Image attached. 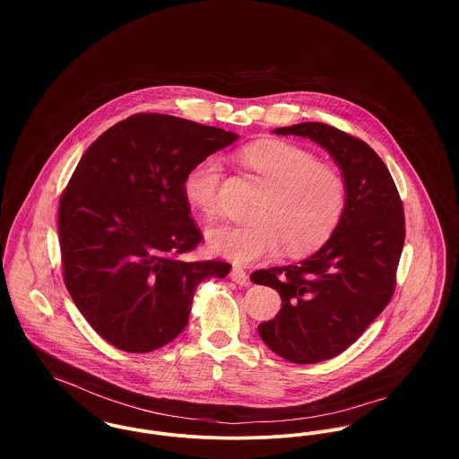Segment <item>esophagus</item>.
I'll return each instance as SVG.
<instances>
[{"instance_id":"34e87169","label":"esophagus","mask_w":459,"mask_h":459,"mask_svg":"<svg viewBox=\"0 0 459 459\" xmlns=\"http://www.w3.org/2000/svg\"><path fill=\"white\" fill-rule=\"evenodd\" d=\"M230 277H231L235 282H238L240 286L249 284V275H247V272H246L244 268H240V266H233Z\"/></svg>"}]
</instances>
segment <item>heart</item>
I'll list each match as a JSON object with an SVG mask.
<instances>
[{"label": "heart", "mask_w": 459, "mask_h": 459, "mask_svg": "<svg viewBox=\"0 0 459 459\" xmlns=\"http://www.w3.org/2000/svg\"><path fill=\"white\" fill-rule=\"evenodd\" d=\"M242 162L268 186L251 208V221L213 222L206 230L208 247L240 264L275 256L284 244L290 255L322 246L337 228L346 189L341 175L306 148L286 141H263L240 152ZM224 168L219 157L196 162L184 178V195L213 215L221 206Z\"/></svg>", "instance_id": "obj_1"}]
</instances>
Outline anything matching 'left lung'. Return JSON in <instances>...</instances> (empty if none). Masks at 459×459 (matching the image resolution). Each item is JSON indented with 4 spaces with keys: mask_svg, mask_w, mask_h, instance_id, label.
<instances>
[{
    "mask_svg": "<svg viewBox=\"0 0 459 459\" xmlns=\"http://www.w3.org/2000/svg\"><path fill=\"white\" fill-rule=\"evenodd\" d=\"M273 132L324 146L346 189L342 217L313 256L251 275L282 300L275 318L258 327L263 342L293 364H316L351 346L391 302L404 244L403 203L387 166L362 139L318 122Z\"/></svg>",
    "mask_w": 459,
    "mask_h": 459,
    "instance_id": "obj_1",
    "label": "left lung"
}]
</instances>
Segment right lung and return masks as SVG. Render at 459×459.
Here are the masks:
<instances>
[{
    "instance_id": "right-lung-1",
    "label": "right lung",
    "mask_w": 459,
    "mask_h": 459,
    "mask_svg": "<svg viewBox=\"0 0 459 459\" xmlns=\"http://www.w3.org/2000/svg\"><path fill=\"white\" fill-rule=\"evenodd\" d=\"M237 137L137 113L81 157L58 208L64 281L86 322L118 350L148 353L171 342L189 322L197 284L230 273V263L180 260L203 240L184 178Z\"/></svg>"
}]
</instances>
